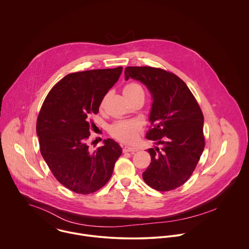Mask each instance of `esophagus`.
I'll return each mask as SVG.
<instances>
[{
	"label": "esophagus",
	"mask_w": 249,
	"mask_h": 249,
	"mask_svg": "<svg viewBox=\"0 0 249 249\" xmlns=\"http://www.w3.org/2000/svg\"><path fill=\"white\" fill-rule=\"evenodd\" d=\"M124 152H135L138 150L137 147L135 146H130V145H124V148H123Z\"/></svg>",
	"instance_id": "1"
}]
</instances>
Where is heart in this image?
Instances as JSON below:
<instances>
[{
	"label": "heart",
	"instance_id": "obj_1",
	"mask_svg": "<svg viewBox=\"0 0 249 249\" xmlns=\"http://www.w3.org/2000/svg\"><path fill=\"white\" fill-rule=\"evenodd\" d=\"M124 96H130L137 92H142L141 86L137 83H129L124 87ZM140 130V124L136 121H119L110 126V133L122 142L133 141Z\"/></svg>",
	"mask_w": 249,
	"mask_h": 249
}]
</instances>
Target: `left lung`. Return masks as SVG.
<instances>
[{"mask_svg": "<svg viewBox=\"0 0 249 249\" xmlns=\"http://www.w3.org/2000/svg\"><path fill=\"white\" fill-rule=\"evenodd\" d=\"M124 77L142 82L151 94L150 129L145 138L160 145L147 149L151 163L142 179L160 192L178 188L192 176L204 149L201 109L186 83L173 72L126 67Z\"/></svg>", "mask_w": 249, "mask_h": 249, "instance_id": "1", "label": "left lung"}]
</instances>
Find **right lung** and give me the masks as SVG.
<instances>
[{"mask_svg": "<svg viewBox=\"0 0 249 249\" xmlns=\"http://www.w3.org/2000/svg\"><path fill=\"white\" fill-rule=\"evenodd\" d=\"M123 67L69 73L46 97L36 124L41 154L63 186L88 195L111 178L122 147L112 139L92 151L90 116L99 112L105 96L118 81Z\"/></svg>", "mask_w": 249, "mask_h": 249, "instance_id": "1", "label": "right lung"}]
</instances>
